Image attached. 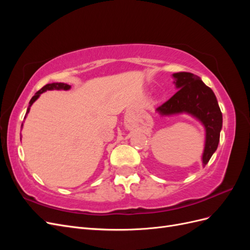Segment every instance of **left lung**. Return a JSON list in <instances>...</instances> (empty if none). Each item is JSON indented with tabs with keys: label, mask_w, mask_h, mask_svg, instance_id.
<instances>
[{
	"label": "left lung",
	"mask_w": 250,
	"mask_h": 250,
	"mask_svg": "<svg viewBox=\"0 0 250 250\" xmlns=\"http://www.w3.org/2000/svg\"><path fill=\"white\" fill-rule=\"evenodd\" d=\"M172 77L178 89L177 93L157 107L156 112L163 117L188 113L199 121L206 129V143L202 153V166L206 167L218 148L222 129V112L217 98L211 88L192 73H174Z\"/></svg>",
	"instance_id": "obj_1"
}]
</instances>
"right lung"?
Returning a JSON list of instances; mask_svg holds the SVG:
<instances>
[{"instance_id": "add662e5", "label": "right lung", "mask_w": 250, "mask_h": 250, "mask_svg": "<svg viewBox=\"0 0 250 250\" xmlns=\"http://www.w3.org/2000/svg\"><path fill=\"white\" fill-rule=\"evenodd\" d=\"M70 88H71V85L66 84V83H62V82H54V83H49V84H46L43 87H42V88L39 90V92H37V93L31 98V100H30V102H29V106H28V108H27V112H26L25 118L27 117V115L29 113L30 107H31V105H32L37 99H39L41 94H42V93H44V92H47V90H53V89H57V90H69ZM21 127H22V124H21Z\"/></svg>"}]
</instances>
